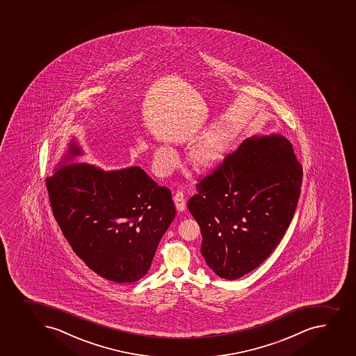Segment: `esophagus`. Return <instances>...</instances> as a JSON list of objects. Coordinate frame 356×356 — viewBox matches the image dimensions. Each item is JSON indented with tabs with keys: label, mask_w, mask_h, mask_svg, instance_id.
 <instances>
[{
	"label": "esophagus",
	"mask_w": 356,
	"mask_h": 356,
	"mask_svg": "<svg viewBox=\"0 0 356 356\" xmlns=\"http://www.w3.org/2000/svg\"><path fill=\"white\" fill-rule=\"evenodd\" d=\"M174 203H175V207L179 211L182 212L186 210V198H184V195L182 191H177L175 195H174Z\"/></svg>",
	"instance_id": "obj_1"
}]
</instances>
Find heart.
Here are the masks:
<instances>
[{"mask_svg":"<svg viewBox=\"0 0 356 356\" xmlns=\"http://www.w3.org/2000/svg\"><path fill=\"white\" fill-rule=\"evenodd\" d=\"M222 147L215 141L200 145L191 152V160L197 170L209 172L215 169L222 161ZM154 168L159 175L168 174L177 162V156L172 148L161 146L154 152Z\"/></svg>","mask_w":356,"mask_h":356,"instance_id":"heart-1","label":"heart"}]
</instances>
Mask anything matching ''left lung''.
Listing matches in <instances>:
<instances>
[{
  "label": "left lung",
  "mask_w": 356,
  "mask_h": 356,
  "mask_svg": "<svg viewBox=\"0 0 356 356\" xmlns=\"http://www.w3.org/2000/svg\"><path fill=\"white\" fill-rule=\"evenodd\" d=\"M303 167L281 134L252 137L196 184L188 209L201 252L219 277L236 280L276 248L295 213Z\"/></svg>",
  "instance_id": "obj_1"
}]
</instances>
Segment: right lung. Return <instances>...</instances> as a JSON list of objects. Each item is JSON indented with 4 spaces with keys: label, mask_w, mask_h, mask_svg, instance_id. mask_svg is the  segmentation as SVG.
I'll return each instance as SVG.
<instances>
[{
    "label": "right lung",
    "mask_w": 356,
    "mask_h": 356,
    "mask_svg": "<svg viewBox=\"0 0 356 356\" xmlns=\"http://www.w3.org/2000/svg\"><path fill=\"white\" fill-rule=\"evenodd\" d=\"M81 154L72 141L60 167L46 179L53 216L75 254L96 274L116 283L138 281L175 217L172 193L140 167L106 172L67 163Z\"/></svg>",
    "instance_id": "right-lung-1"
}]
</instances>
